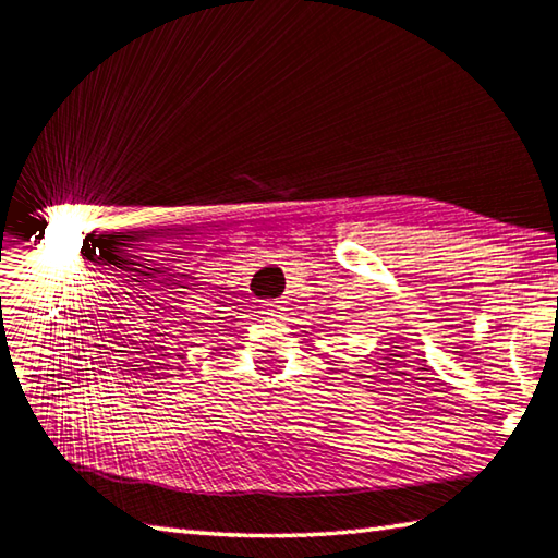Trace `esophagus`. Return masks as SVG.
<instances>
[{
  "instance_id": "esophagus-1",
  "label": "esophagus",
  "mask_w": 558,
  "mask_h": 558,
  "mask_svg": "<svg viewBox=\"0 0 558 558\" xmlns=\"http://www.w3.org/2000/svg\"><path fill=\"white\" fill-rule=\"evenodd\" d=\"M263 313L270 315V317H280L282 313H286V305H282L280 300H268L266 305H263Z\"/></svg>"
}]
</instances>
